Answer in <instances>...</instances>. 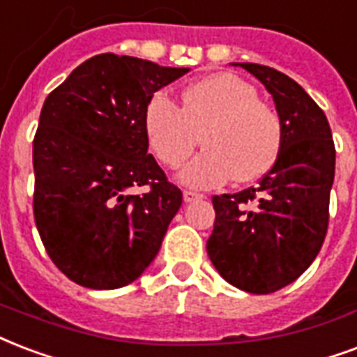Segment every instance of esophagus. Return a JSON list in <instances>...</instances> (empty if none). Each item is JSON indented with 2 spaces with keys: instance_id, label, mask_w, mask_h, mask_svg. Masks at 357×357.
<instances>
[{
  "instance_id": "esophagus-1",
  "label": "esophagus",
  "mask_w": 357,
  "mask_h": 357,
  "mask_svg": "<svg viewBox=\"0 0 357 357\" xmlns=\"http://www.w3.org/2000/svg\"><path fill=\"white\" fill-rule=\"evenodd\" d=\"M204 195L195 192V190H183V200L185 202H192V200H202Z\"/></svg>"
}]
</instances>
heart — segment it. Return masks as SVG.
I'll return each mask as SVG.
<instances>
[{
	"label": "heart",
	"instance_id": "b5f03b06",
	"mask_svg": "<svg viewBox=\"0 0 357 357\" xmlns=\"http://www.w3.org/2000/svg\"><path fill=\"white\" fill-rule=\"evenodd\" d=\"M144 130L155 157L178 168L204 144L208 148L185 167L192 187H219L228 179L249 183L275 165L282 142L279 114L258 99L243 78L217 73L185 89L183 108L165 91L149 99Z\"/></svg>",
	"mask_w": 357,
	"mask_h": 357
}]
</instances>
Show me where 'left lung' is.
Returning <instances> with one entry per match:
<instances>
[{
  "label": "left lung",
  "instance_id": "obj_1",
  "mask_svg": "<svg viewBox=\"0 0 357 357\" xmlns=\"http://www.w3.org/2000/svg\"><path fill=\"white\" fill-rule=\"evenodd\" d=\"M273 95L282 142L257 187L213 197L206 249L225 281L271 294L298 279L317 258L330 222L335 144L326 114L290 76L258 63H236Z\"/></svg>",
  "mask_w": 357,
  "mask_h": 357
}]
</instances>
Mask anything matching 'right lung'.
Listing matches in <instances>:
<instances>
[{"label": "right lung", "instance_id": "right-lung-1", "mask_svg": "<svg viewBox=\"0 0 357 357\" xmlns=\"http://www.w3.org/2000/svg\"><path fill=\"white\" fill-rule=\"evenodd\" d=\"M189 69L99 54L46 97L33 138V215L48 257L70 281L114 290L153 262L181 190L148 153L144 114ZM150 190L130 195V186Z\"/></svg>", "mask_w": 357, "mask_h": 357}]
</instances>
